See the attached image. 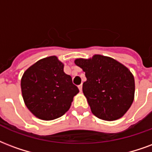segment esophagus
<instances>
[{
	"label": "esophagus",
	"mask_w": 152,
	"mask_h": 152,
	"mask_svg": "<svg viewBox=\"0 0 152 152\" xmlns=\"http://www.w3.org/2000/svg\"><path fill=\"white\" fill-rule=\"evenodd\" d=\"M78 88H79L80 92H82V85H80L79 86H78Z\"/></svg>",
	"instance_id": "esophagus-1"
}]
</instances>
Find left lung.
I'll return each instance as SVG.
<instances>
[{"label": "left lung", "instance_id": "8db88e82", "mask_svg": "<svg viewBox=\"0 0 152 152\" xmlns=\"http://www.w3.org/2000/svg\"><path fill=\"white\" fill-rule=\"evenodd\" d=\"M75 64L85 72L83 93L92 113L100 119L113 121L129 110L134 101V80L127 67L115 59L96 55Z\"/></svg>", "mask_w": 152, "mask_h": 152}]
</instances>
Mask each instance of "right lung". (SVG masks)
<instances>
[{
	"label": "right lung",
	"instance_id": "right-lung-1",
	"mask_svg": "<svg viewBox=\"0 0 152 152\" xmlns=\"http://www.w3.org/2000/svg\"><path fill=\"white\" fill-rule=\"evenodd\" d=\"M21 88L26 107L37 118L47 121L64 115L79 93L56 56L41 59L29 67L22 76Z\"/></svg>",
	"mask_w": 152,
	"mask_h": 152
}]
</instances>
